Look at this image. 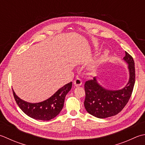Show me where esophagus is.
Returning <instances> with one entry per match:
<instances>
[{
	"label": "esophagus",
	"instance_id": "esophagus-1",
	"mask_svg": "<svg viewBox=\"0 0 145 145\" xmlns=\"http://www.w3.org/2000/svg\"><path fill=\"white\" fill-rule=\"evenodd\" d=\"M82 84V81L80 78H76L74 81V85L76 87L81 86Z\"/></svg>",
	"mask_w": 145,
	"mask_h": 145
}]
</instances>
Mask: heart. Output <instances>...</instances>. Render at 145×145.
<instances>
[{
  "label": "heart",
  "instance_id": "heart-1",
  "mask_svg": "<svg viewBox=\"0 0 145 145\" xmlns=\"http://www.w3.org/2000/svg\"><path fill=\"white\" fill-rule=\"evenodd\" d=\"M108 56H109V52L107 50H106L104 52L103 55L101 56V58H100V59H99V63H101V62L104 61L107 58V57H108Z\"/></svg>",
  "mask_w": 145,
  "mask_h": 145
}]
</instances>
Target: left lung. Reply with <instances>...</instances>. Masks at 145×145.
Wrapping results in <instances>:
<instances>
[{
    "instance_id": "left-lung-1",
    "label": "left lung",
    "mask_w": 145,
    "mask_h": 145,
    "mask_svg": "<svg viewBox=\"0 0 145 145\" xmlns=\"http://www.w3.org/2000/svg\"><path fill=\"white\" fill-rule=\"evenodd\" d=\"M125 53L123 59L128 65L129 78L123 89L116 90L105 89L98 83L96 77L85 83L84 106L90 114L101 119L111 117L120 112L128 103L135 83V68L132 56L126 52Z\"/></svg>"
}]
</instances>
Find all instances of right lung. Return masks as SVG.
Returning a JSON list of instances; mask_svg holds the SVG:
<instances>
[{
    "mask_svg": "<svg viewBox=\"0 0 145 145\" xmlns=\"http://www.w3.org/2000/svg\"><path fill=\"white\" fill-rule=\"evenodd\" d=\"M72 87L71 82L60 88L49 99L38 103H29L22 100L12 90L17 104L25 114L35 120L49 121L58 115L63 109L65 96Z\"/></svg>",
    "mask_w": 145,
    "mask_h": 145,
    "instance_id": "1",
    "label": "right lung"
}]
</instances>
